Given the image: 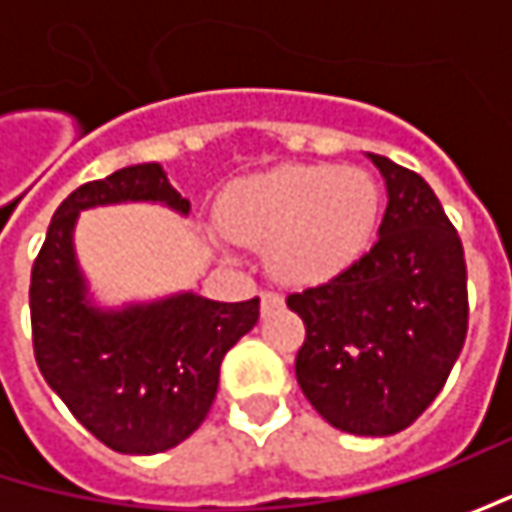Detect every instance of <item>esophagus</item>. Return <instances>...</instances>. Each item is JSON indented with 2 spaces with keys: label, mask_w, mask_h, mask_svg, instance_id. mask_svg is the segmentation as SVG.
I'll use <instances>...</instances> for the list:
<instances>
[{
  "label": "esophagus",
  "mask_w": 512,
  "mask_h": 512,
  "mask_svg": "<svg viewBox=\"0 0 512 512\" xmlns=\"http://www.w3.org/2000/svg\"><path fill=\"white\" fill-rule=\"evenodd\" d=\"M282 296L279 293H273V290H267V293H262V313H270V310H276V307H282Z\"/></svg>",
  "instance_id": "34e87169"
}]
</instances>
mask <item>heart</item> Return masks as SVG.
Returning <instances> with one entry per match:
<instances>
[{
    "label": "heart",
    "instance_id": "1",
    "mask_svg": "<svg viewBox=\"0 0 512 512\" xmlns=\"http://www.w3.org/2000/svg\"><path fill=\"white\" fill-rule=\"evenodd\" d=\"M379 187L356 168L285 165L245 179L222 202L230 239L267 250L270 270L293 285L327 282L364 253Z\"/></svg>",
    "mask_w": 512,
    "mask_h": 512
}]
</instances>
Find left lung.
<instances>
[{
	"mask_svg": "<svg viewBox=\"0 0 512 512\" xmlns=\"http://www.w3.org/2000/svg\"><path fill=\"white\" fill-rule=\"evenodd\" d=\"M387 187L379 239L325 285L290 293L305 322L296 379L353 436H393L439 396L467 336L462 239L419 173L367 153Z\"/></svg>",
	"mask_w": 512,
	"mask_h": 512,
	"instance_id": "1",
	"label": "left lung"
}]
</instances>
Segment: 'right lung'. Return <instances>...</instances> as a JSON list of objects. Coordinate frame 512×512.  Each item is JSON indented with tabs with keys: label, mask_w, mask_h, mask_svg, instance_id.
I'll use <instances>...</instances> for the list:
<instances>
[{
	"label": "right lung",
	"mask_w": 512,
	"mask_h": 512,
	"mask_svg": "<svg viewBox=\"0 0 512 512\" xmlns=\"http://www.w3.org/2000/svg\"><path fill=\"white\" fill-rule=\"evenodd\" d=\"M122 202L190 213L156 162L76 187L56 207L30 270L33 353L50 390L99 442L150 456L185 442L205 422L222 359L259 322V299L213 302L185 290L156 302L96 305L73 230L82 210Z\"/></svg>",
	"instance_id": "add662e5"
}]
</instances>
